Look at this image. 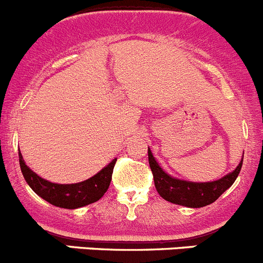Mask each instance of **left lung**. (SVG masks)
Wrapping results in <instances>:
<instances>
[{
	"label": "left lung",
	"instance_id": "obj_1",
	"mask_svg": "<svg viewBox=\"0 0 263 263\" xmlns=\"http://www.w3.org/2000/svg\"><path fill=\"white\" fill-rule=\"evenodd\" d=\"M148 161H149V167L152 170L155 186L158 194L171 203L191 207V209H199V207L214 203L226 189L233 185L243 165V160H241L235 170L219 180L193 183V181L173 178L166 174L155 160L149 148H148Z\"/></svg>",
	"mask_w": 263,
	"mask_h": 263
}]
</instances>
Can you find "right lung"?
Wrapping results in <instances>:
<instances>
[{"label":"right lung","instance_id":"add662e5","mask_svg":"<svg viewBox=\"0 0 263 263\" xmlns=\"http://www.w3.org/2000/svg\"><path fill=\"white\" fill-rule=\"evenodd\" d=\"M19 162L23 176L34 193L53 206L74 210L95 203L102 198L110 186L116 158L95 176L75 184H56L42 179L25 165L22 153H19Z\"/></svg>","mask_w":263,"mask_h":263}]
</instances>
